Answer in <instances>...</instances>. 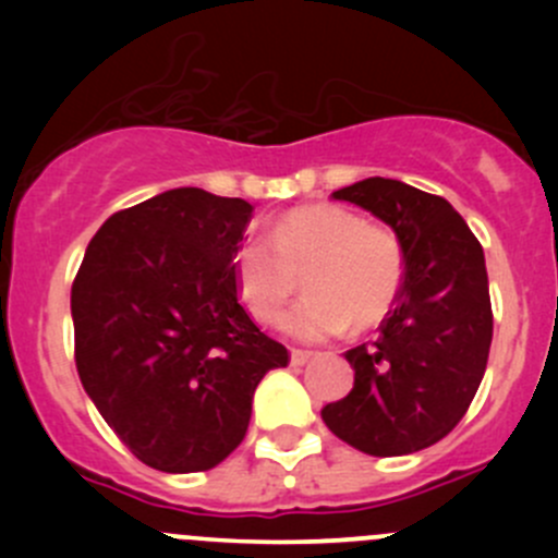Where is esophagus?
Returning a JSON list of instances; mask_svg holds the SVG:
<instances>
[{
    "label": "esophagus",
    "instance_id": "obj_1",
    "mask_svg": "<svg viewBox=\"0 0 558 558\" xmlns=\"http://www.w3.org/2000/svg\"><path fill=\"white\" fill-rule=\"evenodd\" d=\"M311 359H313V351H300V348L291 351V364H294V367H302V364H307Z\"/></svg>",
    "mask_w": 558,
    "mask_h": 558
}]
</instances>
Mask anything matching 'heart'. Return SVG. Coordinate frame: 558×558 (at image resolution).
Segmentation results:
<instances>
[{
	"mask_svg": "<svg viewBox=\"0 0 558 558\" xmlns=\"http://www.w3.org/2000/svg\"><path fill=\"white\" fill-rule=\"evenodd\" d=\"M300 275L307 300L286 320L296 340H329L351 324L369 329L391 313L402 291V240L348 207L313 202L286 210L267 240H247L234 253L240 300L262 324L283 318Z\"/></svg>",
	"mask_w": 558,
	"mask_h": 558,
	"instance_id": "obj_1",
	"label": "heart"
}]
</instances>
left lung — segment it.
<instances>
[{"instance_id": "left-lung-1", "label": "left lung", "mask_w": 558, "mask_h": 558, "mask_svg": "<svg viewBox=\"0 0 558 558\" xmlns=\"http://www.w3.org/2000/svg\"><path fill=\"white\" fill-rule=\"evenodd\" d=\"M331 196L397 232L404 283L378 340L345 353L353 388L320 418L369 456L421 451L464 418L486 373L494 313L483 247L442 196L399 180L367 178Z\"/></svg>"}]
</instances>
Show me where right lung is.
<instances>
[{"instance_id":"obj_1","label":"right lung","mask_w":558,"mask_h":558,"mask_svg":"<svg viewBox=\"0 0 558 558\" xmlns=\"http://www.w3.org/2000/svg\"><path fill=\"white\" fill-rule=\"evenodd\" d=\"M253 207L172 189L112 213L72 283L81 384L118 440L161 472L210 470L243 442L258 380L289 364L240 302Z\"/></svg>"}]
</instances>
